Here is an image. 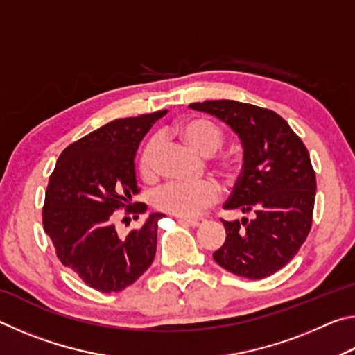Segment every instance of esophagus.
Instances as JSON below:
<instances>
[{
  "label": "esophagus",
  "instance_id": "esophagus-1",
  "mask_svg": "<svg viewBox=\"0 0 355 355\" xmlns=\"http://www.w3.org/2000/svg\"><path fill=\"white\" fill-rule=\"evenodd\" d=\"M177 220L180 222V224H186L189 227H200L203 222H205V219H200V218L199 219H182V218H180Z\"/></svg>",
  "mask_w": 355,
  "mask_h": 355
}]
</instances>
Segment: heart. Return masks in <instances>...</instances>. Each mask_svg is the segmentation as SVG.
Segmentation results:
<instances>
[{"mask_svg": "<svg viewBox=\"0 0 355 355\" xmlns=\"http://www.w3.org/2000/svg\"><path fill=\"white\" fill-rule=\"evenodd\" d=\"M177 133L197 153L209 156L222 146L224 136L214 123L203 119H191L180 123ZM156 141L152 139L144 147L139 158V169L144 177L155 172ZM220 188L214 180H202L196 183L171 182L155 192L153 203L159 211L180 218H192L202 209L213 205L219 199Z\"/></svg>", "mask_w": 355, "mask_h": 355, "instance_id": "b5f03b06", "label": "heart"}]
</instances>
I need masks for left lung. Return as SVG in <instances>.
Segmentation results:
<instances>
[{
  "label": "left lung",
  "mask_w": 355,
  "mask_h": 355,
  "mask_svg": "<svg viewBox=\"0 0 355 355\" xmlns=\"http://www.w3.org/2000/svg\"><path fill=\"white\" fill-rule=\"evenodd\" d=\"M232 128L243 167L224 209L250 219L222 220L225 243L214 261L245 279H264L293 260L307 238L316 194L315 171L300 137L274 111L235 100L191 103Z\"/></svg>",
  "instance_id": "obj_1"
}]
</instances>
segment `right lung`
I'll return each instance as SVG.
<instances>
[{
    "label": "right lung",
    "mask_w": 355,
    "mask_h": 355,
    "mask_svg": "<svg viewBox=\"0 0 355 355\" xmlns=\"http://www.w3.org/2000/svg\"><path fill=\"white\" fill-rule=\"evenodd\" d=\"M167 110L117 119L64 150L45 192L42 211L45 233L64 266L87 286L117 293L141 277L156 254L158 220L152 213L137 230L120 236L116 209L141 214L144 203L130 205L137 194L135 155L142 137Z\"/></svg>",
    "instance_id": "obj_1"
}]
</instances>
